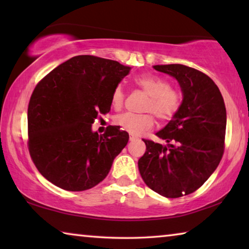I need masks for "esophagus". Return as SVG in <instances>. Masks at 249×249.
Returning <instances> with one entry per match:
<instances>
[{
  "label": "esophagus",
  "instance_id": "esophagus-1",
  "mask_svg": "<svg viewBox=\"0 0 249 249\" xmlns=\"http://www.w3.org/2000/svg\"><path fill=\"white\" fill-rule=\"evenodd\" d=\"M136 136H134V135H132V134H129V141H135L136 140Z\"/></svg>",
  "mask_w": 249,
  "mask_h": 249
}]
</instances>
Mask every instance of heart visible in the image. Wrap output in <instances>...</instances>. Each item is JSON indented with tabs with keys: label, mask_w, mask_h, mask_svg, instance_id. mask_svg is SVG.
<instances>
[{
	"label": "heart",
	"mask_w": 249,
	"mask_h": 249,
	"mask_svg": "<svg viewBox=\"0 0 249 249\" xmlns=\"http://www.w3.org/2000/svg\"><path fill=\"white\" fill-rule=\"evenodd\" d=\"M134 83L148 95V99L142 107L145 114L135 115L125 113L116 116L114 123L132 135H141L148 132L155 126L154 115L160 122H168L174 119L181 107V95L177 90L172 89L171 83L166 79L157 75L144 73L137 75ZM125 102V92L119 84L114 88L111 95L112 107L120 111Z\"/></svg>",
	"instance_id": "1"
}]
</instances>
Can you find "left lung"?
<instances>
[{
    "mask_svg": "<svg viewBox=\"0 0 249 249\" xmlns=\"http://www.w3.org/2000/svg\"><path fill=\"white\" fill-rule=\"evenodd\" d=\"M154 69L178 80L183 101L157 133L167 147L142 140L146 151L138 169L147 187L172 199L196 191L217 168L225 148L226 108L220 89L201 71L179 64Z\"/></svg>",
    "mask_w": 249,
    "mask_h": 249,
    "instance_id": "8db88e82",
    "label": "left lung"
}]
</instances>
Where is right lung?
<instances>
[{"label":"right lung","mask_w":249,"mask_h":249,"mask_svg":"<svg viewBox=\"0 0 249 249\" xmlns=\"http://www.w3.org/2000/svg\"><path fill=\"white\" fill-rule=\"evenodd\" d=\"M130 68L90 54L72 57L34 89L27 111V146L46 179L67 191H84L104 180L128 133L107 126L93 133L94 119L111 109V95Z\"/></svg>","instance_id":"obj_1"}]
</instances>
